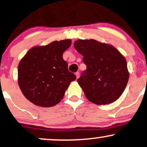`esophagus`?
Here are the masks:
<instances>
[{"mask_svg": "<svg viewBox=\"0 0 147 147\" xmlns=\"http://www.w3.org/2000/svg\"><path fill=\"white\" fill-rule=\"evenodd\" d=\"M76 78H77V79H78V78L80 77V73H79V72H78V71L76 72Z\"/></svg>", "mask_w": 147, "mask_h": 147, "instance_id": "34e87169", "label": "esophagus"}]
</instances>
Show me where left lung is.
I'll return each mask as SVG.
<instances>
[{"instance_id": "8db88e82", "label": "left lung", "mask_w": 147, "mask_h": 147, "mask_svg": "<svg viewBox=\"0 0 147 147\" xmlns=\"http://www.w3.org/2000/svg\"><path fill=\"white\" fill-rule=\"evenodd\" d=\"M74 48L83 56L86 69L78 82L90 102L105 105L122 94L129 73L124 57L113 46L95 40H78Z\"/></svg>"}]
</instances>
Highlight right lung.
Listing matches in <instances>:
<instances>
[{"label": "right lung", "mask_w": 147, "mask_h": 147, "mask_svg": "<svg viewBox=\"0 0 147 147\" xmlns=\"http://www.w3.org/2000/svg\"><path fill=\"white\" fill-rule=\"evenodd\" d=\"M71 40L54 41L30 49L18 66V83L28 100L38 106L49 107L58 104L76 76L67 68L63 53Z\"/></svg>", "instance_id": "add662e5"}]
</instances>
